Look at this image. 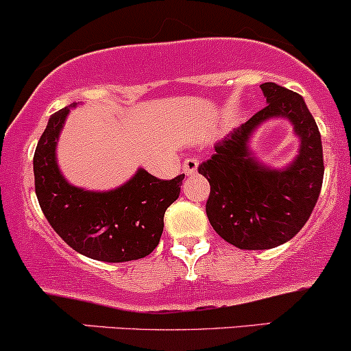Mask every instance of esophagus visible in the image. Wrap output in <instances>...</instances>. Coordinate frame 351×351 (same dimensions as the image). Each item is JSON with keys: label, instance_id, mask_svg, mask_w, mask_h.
Masks as SVG:
<instances>
[{"label": "esophagus", "instance_id": "34e87169", "mask_svg": "<svg viewBox=\"0 0 351 351\" xmlns=\"http://www.w3.org/2000/svg\"><path fill=\"white\" fill-rule=\"evenodd\" d=\"M197 167H199L197 159H194V157H189V159L184 160L182 171L186 176H194V174H197Z\"/></svg>", "mask_w": 351, "mask_h": 351}]
</instances>
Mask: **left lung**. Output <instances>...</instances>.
Returning <instances> with one entry per match:
<instances>
[{
  "mask_svg": "<svg viewBox=\"0 0 351 351\" xmlns=\"http://www.w3.org/2000/svg\"><path fill=\"white\" fill-rule=\"evenodd\" d=\"M267 106L215 144L199 165L210 184L206 212L214 230L242 250H265L289 242L312 214L324 182V149L317 123L300 94L275 82L261 86ZM271 117H285L301 137L289 168L270 169L251 157V132Z\"/></svg>",
  "mask_w": 351,
  "mask_h": 351,
  "instance_id": "8db88e82",
  "label": "left lung"
}]
</instances>
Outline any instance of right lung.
Returning a JSON list of instances; mask_svg holds the SVG:
<instances>
[{"label": "right lung", "mask_w": 351, "mask_h": 351, "mask_svg": "<svg viewBox=\"0 0 351 351\" xmlns=\"http://www.w3.org/2000/svg\"><path fill=\"white\" fill-rule=\"evenodd\" d=\"M68 112L64 108L49 117L34 152V189L43 214L59 237L86 257L112 263L145 257L159 245L164 214L179 197L184 174L162 180L139 169L109 192L71 186L56 162V141Z\"/></svg>", "instance_id": "1"}]
</instances>
